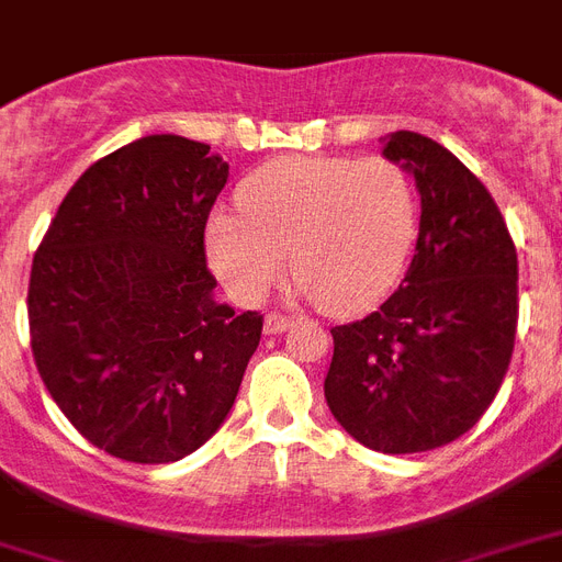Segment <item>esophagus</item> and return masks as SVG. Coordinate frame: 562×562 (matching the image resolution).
Segmentation results:
<instances>
[{"label":"esophagus","instance_id":"esophagus-1","mask_svg":"<svg viewBox=\"0 0 562 562\" xmlns=\"http://www.w3.org/2000/svg\"><path fill=\"white\" fill-rule=\"evenodd\" d=\"M289 326H291L289 317H285V315H277V312H273V315L265 317V335H280V333H285Z\"/></svg>","mask_w":562,"mask_h":562}]
</instances>
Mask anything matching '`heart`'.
Returning <instances> with one entry per match:
<instances>
[{"instance_id":"obj_1","label":"heart","mask_w":562,"mask_h":562,"mask_svg":"<svg viewBox=\"0 0 562 562\" xmlns=\"http://www.w3.org/2000/svg\"><path fill=\"white\" fill-rule=\"evenodd\" d=\"M240 215L218 212L206 254L229 297L256 306L285 277L333 315L373 306L400 280L417 236L408 175L382 157H285L247 178Z\"/></svg>"}]
</instances>
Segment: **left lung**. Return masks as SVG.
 Instances as JSON below:
<instances>
[{
    "mask_svg": "<svg viewBox=\"0 0 562 562\" xmlns=\"http://www.w3.org/2000/svg\"><path fill=\"white\" fill-rule=\"evenodd\" d=\"M382 154L417 183V247L382 306L333 329L324 393L359 443L411 454L458 440L496 400L514 356L519 265L493 194L452 151L396 131Z\"/></svg>",
    "mask_w": 562,
    "mask_h": 562,
    "instance_id": "left-lung-1",
    "label": "left lung"
}]
</instances>
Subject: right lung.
I'll list each match as a JSON object with an SVG mask.
<instances>
[{
    "instance_id": "obj_1",
    "label": "right lung",
    "mask_w": 562,
    "mask_h": 562,
    "mask_svg": "<svg viewBox=\"0 0 562 562\" xmlns=\"http://www.w3.org/2000/svg\"><path fill=\"white\" fill-rule=\"evenodd\" d=\"M229 166L154 134L75 180L29 282L31 352L64 417L131 463H171L236 402L262 315L212 297L203 229Z\"/></svg>"
}]
</instances>
